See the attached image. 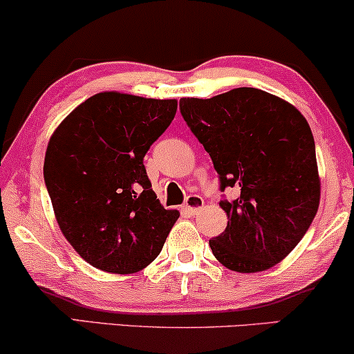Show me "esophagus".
Instances as JSON below:
<instances>
[{"mask_svg": "<svg viewBox=\"0 0 354 354\" xmlns=\"http://www.w3.org/2000/svg\"><path fill=\"white\" fill-rule=\"evenodd\" d=\"M203 198L200 197V195H189L185 200V205H184V210L189 212L190 215H195V213H198L200 210L203 208Z\"/></svg>", "mask_w": 354, "mask_h": 354, "instance_id": "esophagus-1", "label": "esophagus"}]
</instances>
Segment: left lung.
<instances>
[{
    "instance_id": "left-lung-1",
    "label": "left lung",
    "mask_w": 354,
    "mask_h": 354,
    "mask_svg": "<svg viewBox=\"0 0 354 354\" xmlns=\"http://www.w3.org/2000/svg\"><path fill=\"white\" fill-rule=\"evenodd\" d=\"M180 113L203 144L221 190L228 225L210 239L225 268L250 274L274 268L297 246L320 205L315 142L294 104L241 86L212 98H182Z\"/></svg>"
}]
</instances>
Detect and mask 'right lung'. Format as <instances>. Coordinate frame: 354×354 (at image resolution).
Returning a JSON list of instances; mask_svg holds the SVG:
<instances>
[{"label": "right lung", "mask_w": 354, "mask_h": 354, "mask_svg": "<svg viewBox=\"0 0 354 354\" xmlns=\"http://www.w3.org/2000/svg\"><path fill=\"white\" fill-rule=\"evenodd\" d=\"M177 113V100L102 91L57 126L44 180L59 228L80 257L134 274L159 256L177 221L151 189L142 159Z\"/></svg>", "instance_id": "right-lung-1"}]
</instances>
